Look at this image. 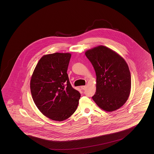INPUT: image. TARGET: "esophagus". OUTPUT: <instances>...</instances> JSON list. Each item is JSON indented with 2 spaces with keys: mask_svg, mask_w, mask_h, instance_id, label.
Wrapping results in <instances>:
<instances>
[{
  "mask_svg": "<svg viewBox=\"0 0 154 154\" xmlns=\"http://www.w3.org/2000/svg\"><path fill=\"white\" fill-rule=\"evenodd\" d=\"M87 88V86L86 85H83V86H81V88L82 89H83V90H85V89Z\"/></svg>",
  "mask_w": 154,
  "mask_h": 154,
  "instance_id": "1",
  "label": "esophagus"
}]
</instances>
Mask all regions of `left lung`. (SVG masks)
<instances>
[{
  "label": "left lung",
  "mask_w": 154,
  "mask_h": 154,
  "mask_svg": "<svg viewBox=\"0 0 154 154\" xmlns=\"http://www.w3.org/2000/svg\"><path fill=\"white\" fill-rule=\"evenodd\" d=\"M96 75V91L92 99L103 110L122 107L131 92V75L124 59L110 48L100 45L85 52Z\"/></svg>",
  "instance_id": "left-lung-1"
}]
</instances>
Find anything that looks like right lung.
Instances as JSON below:
<instances>
[{"mask_svg": "<svg viewBox=\"0 0 154 154\" xmlns=\"http://www.w3.org/2000/svg\"><path fill=\"white\" fill-rule=\"evenodd\" d=\"M70 58L69 53L44 55L31 77L34 102L43 114L54 121L69 118L79 105L80 93L72 87L67 73Z\"/></svg>", "mask_w": 154, "mask_h": 154, "instance_id": "1", "label": "right lung"}]
</instances>
